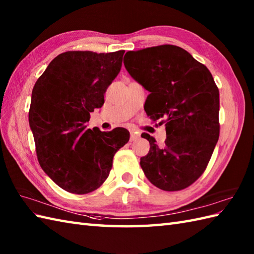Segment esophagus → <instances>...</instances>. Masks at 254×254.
<instances>
[{
	"label": "esophagus",
	"instance_id": "obj_1",
	"mask_svg": "<svg viewBox=\"0 0 254 254\" xmlns=\"http://www.w3.org/2000/svg\"><path fill=\"white\" fill-rule=\"evenodd\" d=\"M139 138V134L135 133V132H131V135H130V141L131 142H135Z\"/></svg>",
	"mask_w": 254,
	"mask_h": 254
}]
</instances>
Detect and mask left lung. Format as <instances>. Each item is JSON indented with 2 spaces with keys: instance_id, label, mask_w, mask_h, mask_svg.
Masks as SVG:
<instances>
[{
  "instance_id": "1",
  "label": "left lung",
  "mask_w": 254,
  "mask_h": 254,
  "mask_svg": "<svg viewBox=\"0 0 254 254\" xmlns=\"http://www.w3.org/2000/svg\"><path fill=\"white\" fill-rule=\"evenodd\" d=\"M131 76L149 91L144 109L161 119L163 145L150 144L141 158L147 179L164 191H180L206 169L219 137V91L212 74L180 47L161 45L128 51L123 59Z\"/></svg>"
}]
</instances>
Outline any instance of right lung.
<instances>
[{
  "instance_id": "obj_1",
  "label": "right lung",
  "mask_w": 254,
  "mask_h": 254,
  "mask_svg": "<svg viewBox=\"0 0 254 254\" xmlns=\"http://www.w3.org/2000/svg\"><path fill=\"white\" fill-rule=\"evenodd\" d=\"M124 50L67 51L53 59L31 94L29 126L41 168L63 190L86 194L109 176L113 156L130 138L123 127L87 128L90 112L122 66Z\"/></svg>"
}]
</instances>
